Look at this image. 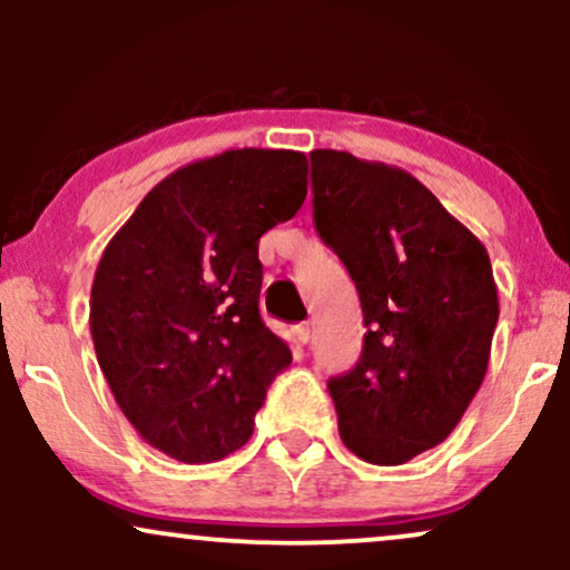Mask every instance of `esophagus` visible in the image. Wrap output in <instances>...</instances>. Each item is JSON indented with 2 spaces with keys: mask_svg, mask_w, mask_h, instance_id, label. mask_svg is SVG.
Returning <instances> with one entry per match:
<instances>
[{
  "mask_svg": "<svg viewBox=\"0 0 570 570\" xmlns=\"http://www.w3.org/2000/svg\"><path fill=\"white\" fill-rule=\"evenodd\" d=\"M294 335H297V340H299V343H307V340H311V324H297V326H294Z\"/></svg>",
  "mask_w": 570,
  "mask_h": 570,
  "instance_id": "obj_1",
  "label": "esophagus"
}]
</instances>
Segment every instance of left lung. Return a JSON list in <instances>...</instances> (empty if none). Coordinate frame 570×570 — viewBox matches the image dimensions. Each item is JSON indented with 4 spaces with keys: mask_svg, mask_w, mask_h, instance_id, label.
<instances>
[{
    "mask_svg": "<svg viewBox=\"0 0 570 570\" xmlns=\"http://www.w3.org/2000/svg\"><path fill=\"white\" fill-rule=\"evenodd\" d=\"M313 225L362 299V356L330 377L340 440L399 466L448 440L485 377L499 294L485 246L415 176L311 153Z\"/></svg>",
    "mask_w": 570,
    "mask_h": 570,
    "instance_id": "8db88e82",
    "label": "left lung"
}]
</instances>
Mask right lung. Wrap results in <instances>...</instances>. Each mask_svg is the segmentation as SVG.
<instances>
[{"label":"right lung","instance_id":"add662e5","mask_svg":"<svg viewBox=\"0 0 570 570\" xmlns=\"http://www.w3.org/2000/svg\"><path fill=\"white\" fill-rule=\"evenodd\" d=\"M289 149H230L179 168L109 240L90 335L122 415L160 453L208 463L244 448L292 353L259 313V238L307 195Z\"/></svg>","mask_w":570,"mask_h":570}]
</instances>
